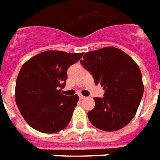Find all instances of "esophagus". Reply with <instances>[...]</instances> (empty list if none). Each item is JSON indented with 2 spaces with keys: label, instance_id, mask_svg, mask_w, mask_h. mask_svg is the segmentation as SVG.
<instances>
[{
  "label": "esophagus",
  "instance_id": "esophagus-1",
  "mask_svg": "<svg viewBox=\"0 0 160 160\" xmlns=\"http://www.w3.org/2000/svg\"><path fill=\"white\" fill-rule=\"evenodd\" d=\"M79 98H80V100H83L85 99V97L84 96H82V95H80V96H79Z\"/></svg>",
  "mask_w": 160,
  "mask_h": 160
}]
</instances>
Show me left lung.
Masks as SVG:
<instances>
[{
	"label": "left lung",
	"instance_id": "1",
	"mask_svg": "<svg viewBox=\"0 0 160 160\" xmlns=\"http://www.w3.org/2000/svg\"><path fill=\"white\" fill-rule=\"evenodd\" d=\"M80 60L96 85L105 90L102 98L87 115L93 126L103 131L122 128L137 112L143 94L142 74L133 59L123 51L107 47L86 53Z\"/></svg>",
	"mask_w": 160,
	"mask_h": 160
}]
</instances>
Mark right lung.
I'll return each instance as SVG.
<instances>
[{"instance_id": "obj_1", "label": "right lung", "mask_w": 160, "mask_h": 160, "mask_svg": "<svg viewBox=\"0 0 160 160\" xmlns=\"http://www.w3.org/2000/svg\"><path fill=\"white\" fill-rule=\"evenodd\" d=\"M83 53L45 51L23 64L16 82V103L29 126L44 133L59 132L69 124L79 96L61 93L67 70Z\"/></svg>"}]
</instances>
